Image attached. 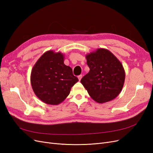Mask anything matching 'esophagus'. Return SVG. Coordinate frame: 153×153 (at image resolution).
Listing matches in <instances>:
<instances>
[{"label": "esophagus", "instance_id": "esophagus-1", "mask_svg": "<svg viewBox=\"0 0 153 153\" xmlns=\"http://www.w3.org/2000/svg\"><path fill=\"white\" fill-rule=\"evenodd\" d=\"M82 75L78 76V80H79V81H80V80L82 79Z\"/></svg>", "mask_w": 153, "mask_h": 153}]
</instances>
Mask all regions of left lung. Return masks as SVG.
I'll list each match as a JSON object with an SVG mask.
<instances>
[{
  "mask_svg": "<svg viewBox=\"0 0 153 153\" xmlns=\"http://www.w3.org/2000/svg\"><path fill=\"white\" fill-rule=\"evenodd\" d=\"M85 57L90 71L80 82L89 96L99 103L115 99L124 84L125 71L121 62L105 48H98Z\"/></svg>",
  "mask_w": 153,
  "mask_h": 153,
  "instance_id": "obj_1",
  "label": "left lung"
}]
</instances>
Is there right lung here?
<instances>
[{
  "instance_id": "obj_1",
  "label": "right lung",
  "mask_w": 153,
  "mask_h": 153,
  "mask_svg": "<svg viewBox=\"0 0 153 153\" xmlns=\"http://www.w3.org/2000/svg\"><path fill=\"white\" fill-rule=\"evenodd\" d=\"M64 60L61 52L49 50L41 55L32 69V88L36 96L45 103L56 105L62 103L78 81Z\"/></svg>"
}]
</instances>
